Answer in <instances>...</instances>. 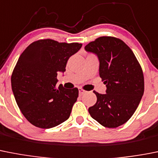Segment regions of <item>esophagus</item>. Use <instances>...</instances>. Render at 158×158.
<instances>
[{
  "instance_id": "esophagus-1",
  "label": "esophagus",
  "mask_w": 158,
  "mask_h": 158,
  "mask_svg": "<svg viewBox=\"0 0 158 158\" xmlns=\"http://www.w3.org/2000/svg\"><path fill=\"white\" fill-rule=\"evenodd\" d=\"M85 93H86V91L84 90V89H81H81H79V95H84Z\"/></svg>"
}]
</instances>
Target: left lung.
I'll list each match as a JSON object with an SVG mask.
<instances>
[{
    "mask_svg": "<svg viewBox=\"0 0 158 158\" xmlns=\"http://www.w3.org/2000/svg\"><path fill=\"white\" fill-rule=\"evenodd\" d=\"M85 48L99 58V76L106 85V94L93 92L97 101L89 114L102 126H121L136 110L144 92L141 66L131 49L117 37H99Z\"/></svg>",
    "mask_w": 158,
    "mask_h": 158,
    "instance_id": "1",
    "label": "left lung"
}]
</instances>
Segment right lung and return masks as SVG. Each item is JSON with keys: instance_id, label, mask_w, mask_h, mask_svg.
I'll use <instances>...</instances> for the list:
<instances>
[{"instance_id": "right-lung-1", "label": "right lung", "mask_w": 158, "mask_h": 158, "mask_svg": "<svg viewBox=\"0 0 158 158\" xmlns=\"http://www.w3.org/2000/svg\"><path fill=\"white\" fill-rule=\"evenodd\" d=\"M81 46L40 39L19 56L11 74V89L22 114L33 125L51 128L69 118L79 91L57 87V74L66 70L69 58Z\"/></svg>"}]
</instances>
